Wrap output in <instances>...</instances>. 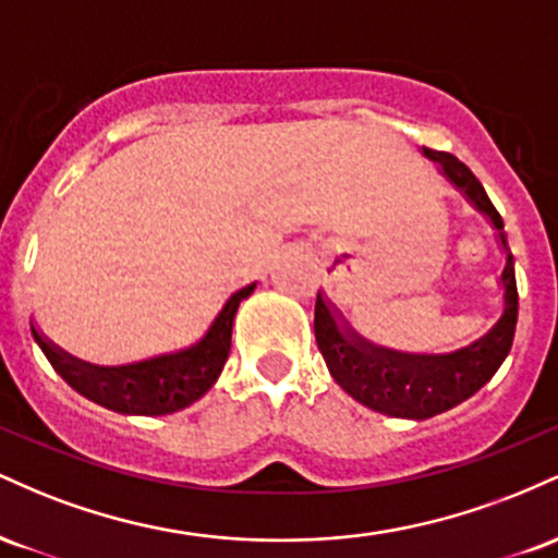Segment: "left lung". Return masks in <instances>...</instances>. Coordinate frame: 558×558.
<instances>
[{"label":"left lung","instance_id":"left-lung-1","mask_svg":"<svg viewBox=\"0 0 558 558\" xmlns=\"http://www.w3.org/2000/svg\"><path fill=\"white\" fill-rule=\"evenodd\" d=\"M422 155L438 165L440 175L453 189L462 191L466 202L480 215L488 217L490 228L496 230V239L501 243L506 257L501 278H498L504 288L501 317L477 341L457 351L407 354V351L386 349V345H377L360 336L345 323L341 312L325 299L323 291L317 293L315 304V338L332 380L367 409L401 420L435 417V414L448 412L457 403L475 396L509 356L517 328V304H520L514 257H511L509 243H506L504 220L490 204L483 183L453 155L433 149H422Z\"/></svg>","mask_w":558,"mask_h":558}]
</instances>
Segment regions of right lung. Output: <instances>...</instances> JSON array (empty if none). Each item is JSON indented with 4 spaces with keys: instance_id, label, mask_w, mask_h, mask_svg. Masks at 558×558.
Returning a JSON list of instances; mask_svg holds the SVG:
<instances>
[{
    "instance_id": "right-lung-1",
    "label": "right lung",
    "mask_w": 558,
    "mask_h": 558,
    "mask_svg": "<svg viewBox=\"0 0 558 558\" xmlns=\"http://www.w3.org/2000/svg\"><path fill=\"white\" fill-rule=\"evenodd\" d=\"M254 288L257 283L230 293L213 325L196 343L181 351H170V354L151 356V360L118 364V367H99V364L75 360L73 354L49 341L34 323H31V332L49 364L62 375V380L88 401L120 414L162 417V414L191 407L215 386L230 354L235 312L243 299L252 296Z\"/></svg>"
}]
</instances>
